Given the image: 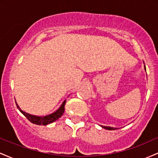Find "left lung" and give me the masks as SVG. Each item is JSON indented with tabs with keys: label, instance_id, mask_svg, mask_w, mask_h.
<instances>
[{
	"label": "left lung",
	"instance_id": "8db88e82",
	"mask_svg": "<svg viewBox=\"0 0 158 158\" xmlns=\"http://www.w3.org/2000/svg\"><path fill=\"white\" fill-rule=\"evenodd\" d=\"M145 70H146V66H145ZM102 128H106V129H108V130H115V129H117V128H112V127H108V126H102Z\"/></svg>",
	"mask_w": 158,
	"mask_h": 158
}]
</instances>
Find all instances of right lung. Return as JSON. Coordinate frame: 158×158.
Instances as JSON below:
<instances>
[{
  "mask_svg": "<svg viewBox=\"0 0 158 158\" xmlns=\"http://www.w3.org/2000/svg\"><path fill=\"white\" fill-rule=\"evenodd\" d=\"M65 101H64V102L62 103V105L60 106V108H59L56 111L54 112L50 115L48 116H44V117H37V116H34V115H31L30 114H27L26 112H24L23 110H22L21 108H19V106H18V104L16 103V106H17V108H19V110L22 113L25 117H27L30 122L33 123V124L35 125H42V126H47V125L50 124V123H53L54 121L57 120L58 119L60 118L63 114L64 112V105H65Z\"/></svg>",
  "mask_w": 158,
  "mask_h": 158,
  "instance_id": "1",
  "label": "right lung"
}]
</instances>
